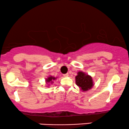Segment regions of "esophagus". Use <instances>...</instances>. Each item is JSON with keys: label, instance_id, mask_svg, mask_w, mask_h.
I'll use <instances>...</instances> for the list:
<instances>
[{"label": "esophagus", "instance_id": "obj_1", "mask_svg": "<svg viewBox=\"0 0 129 129\" xmlns=\"http://www.w3.org/2000/svg\"><path fill=\"white\" fill-rule=\"evenodd\" d=\"M69 76V73H66V74L63 75V76L64 77H68Z\"/></svg>", "mask_w": 129, "mask_h": 129}]
</instances>
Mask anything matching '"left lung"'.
<instances>
[{"mask_svg": "<svg viewBox=\"0 0 129 129\" xmlns=\"http://www.w3.org/2000/svg\"><path fill=\"white\" fill-rule=\"evenodd\" d=\"M75 79L76 84L83 92L91 89L93 86L92 77L83 72H78V75L75 77Z\"/></svg>", "mask_w": 129, "mask_h": 129, "instance_id": "1", "label": "left lung"}]
</instances>
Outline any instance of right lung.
<instances>
[{"label": "right lung", "mask_w": 129, "mask_h": 129, "mask_svg": "<svg viewBox=\"0 0 129 129\" xmlns=\"http://www.w3.org/2000/svg\"><path fill=\"white\" fill-rule=\"evenodd\" d=\"M57 78H54V77L53 76H50L49 77H48L46 79V83H53V81H54V80L56 79Z\"/></svg>", "instance_id": "add662e5"}]
</instances>
